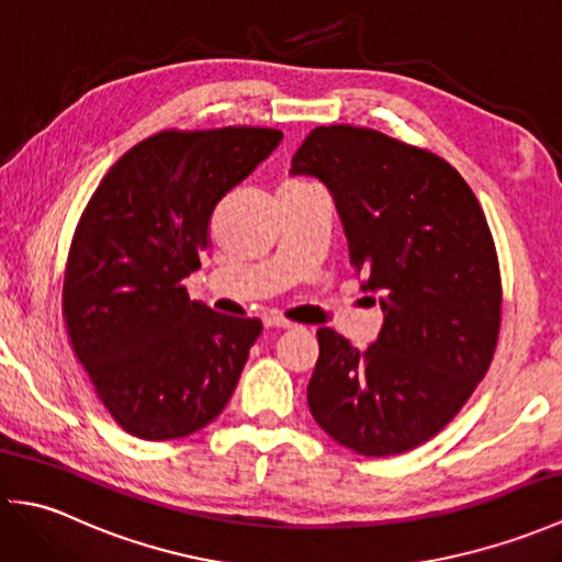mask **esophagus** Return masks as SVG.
I'll return each instance as SVG.
<instances>
[{
  "label": "esophagus",
  "mask_w": 562,
  "mask_h": 562,
  "mask_svg": "<svg viewBox=\"0 0 562 562\" xmlns=\"http://www.w3.org/2000/svg\"><path fill=\"white\" fill-rule=\"evenodd\" d=\"M266 326H268V328H294L292 321L282 318V316H278V314L266 316Z\"/></svg>",
  "instance_id": "34e87169"
}]
</instances>
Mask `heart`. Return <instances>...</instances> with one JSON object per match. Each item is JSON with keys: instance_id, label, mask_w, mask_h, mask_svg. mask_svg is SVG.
<instances>
[{"instance_id": "heart-1", "label": "heart", "mask_w": 562, "mask_h": 562, "mask_svg": "<svg viewBox=\"0 0 562 562\" xmlns=\"http://www.w3.org/2000/svg\"><path fill=\"white\" fill-rule=\"evenodd\" d=\"M300 188H308V183L302 181V178H284L280 190H300Z\"/></svg>"}]
</instances>
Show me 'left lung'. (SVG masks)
<instances>
[{"label":"left lung","instance_id":"8db88e82","mask_svg":"<svg viewBox=\"0 0 562 562\" xmlns=\"http://www.w3.org/2000/svg\"><path fill=\"white\" fill-rule=\"evenodd\" d=\"M292 173L330 190L362 290L384 294L367 350L318 328L308 411L362 457L420 447L463 408L497 348L503 280L481 202L437 154L355 125L314 127Z\"/></svg>","mask_w":562,"mask_h":562}]
</instances>
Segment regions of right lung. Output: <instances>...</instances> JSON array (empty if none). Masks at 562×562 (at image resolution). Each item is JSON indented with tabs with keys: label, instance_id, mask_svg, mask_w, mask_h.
I'll return each mask as SVG.
<instances>
[{
	"label": "right lung",
	"instance_id": "add662e5",
	"mask_svg": "<svg viewBox=\"0 0 562 562\" xmlns=\"http://www.w3.org/2000/svg\"><path fill=\"white\" fill-rule=\"evenodd\" d=\"M282 133L164 130L117 159L71 236L63 318L103 408L125 432L164 441L217 417L241 376L258 318L188 296L217 202Z\"/></svg>",
	"mask_w": 562,
	"mask_h": 562
}]
</instances>
